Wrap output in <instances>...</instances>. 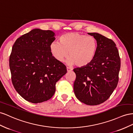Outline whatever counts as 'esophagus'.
<instances>
[{
  "label": "esophagus",
  "mask_w": 133,
  "mask_h": 133,
  "mask_svg": "<svg viewBox=\"0 0 133 133\" xmlns=\"http://www.w3.org/2000/svg\"><path fill=\"white\" fill-rule=\"evenodd\" d=\"M67 72H70V71H71L72 70L70 67H67Z\"/></svg>",
  "instance_id": "esophagus-1"
}]
</instances>
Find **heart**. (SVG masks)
Wrapping results in <instances>:
<instances>
[{"mask_svg":"<svg viewBox=\"0 0 133 133\" xmlns=\"http://www.w3.org/2000/svg\"><path fill=\"white\" fill-rule=\"evenodd\" d=\"M55 58L60 62L68 57L69 65L75 64L83 67L91 63L97 50V43L93 37L87 36L77 32L67 33L59 38V42L54 41L50 46Z\"/></svg>","mask_w":133,"mask_h":133,"instance_id":"b5f03b06","label":"heart"}]
</instances>
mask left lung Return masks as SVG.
<instances>
[{
  "label": "left lung",
  "mask_w": 133,
  "mask_h": 133,
  "mask_svg": "<svg viewBox=\"0 0 133 133\" xmlns=\"http://www.w3.org/2000/svg\"><path fill=\"white\" fill-rule=\"evenodd\" d=\"M97 43L94 60L89 65L74 69L76 96L88 105L103 103L111 96L119 81L120 58L114 42L97 33H88Z\"/></svg>",
  "instance_id": "left-lung-1"
}]
</instances>
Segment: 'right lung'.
<instances>
[{
    "label": "right lung",
    "instance_id": "1",
    "mask_svg": "<svg viewBox=\"0 0 133 133\" xmlns=\"http://www.w3.org/2000/svg\"><path fill=\"white\" fill-rule=\"evenodd\" d=\"M55 33L34 29L20 37L9 57L12 81L17 92L26 101L37 104L53 96L56 83L67 73L66 67L50 51Z\"/></svg>",
    "mask_w": 133,
    "mask_h": 133
}]
</instances>
